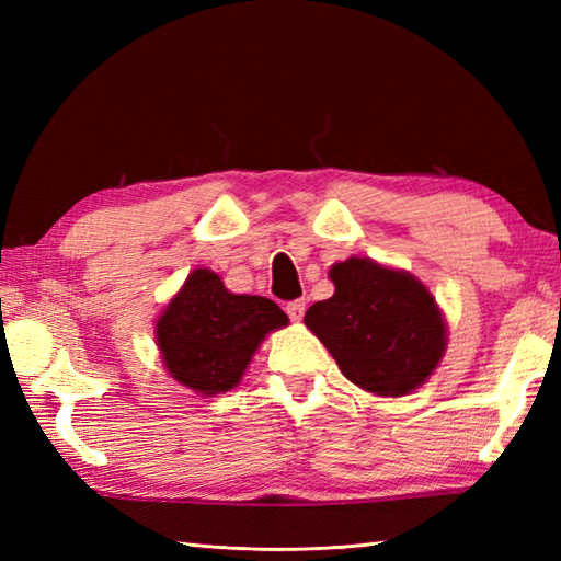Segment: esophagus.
I'll list each match as a JSON object with an SVG mask.
<instances>
[{
    "label": "esophagus",
    "instance_id": "obj_1",
    "mask_svg": "<svg viewBox=\"0 0 561 561\" xmlns=\"http://www.w3.org/2000/svg\"><path fill=\"white\" fill-rule=\"evenodd\" d=\"M304 311H306V301L304 299H296V301L287 304V313H289L291 320H301Z\"/></svg>",
    "mask_w": 561,
    "mask_h": 561
}]
</instances>
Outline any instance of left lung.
I'll return each mask as SVG.
<instances>
[{
    "instance_id": "1",
    "label": "left lung",
    "mask_w": 561,
    "mask_h": 561,
    "mask_svg": "<svg viewBox=\"0 0 561 561\" xmlns=\"http://www.w3.org/2000/svg\"><path fill=\"white\" fill-rule=\"evenodd\" d=\"M330 277L335 294L308 308L304 323L340 371L376 396L422 386L446 350L444 318L424 284L368 257L337 262Z\"/></svg>"
}]
</instances>
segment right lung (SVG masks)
I'll return each instance as SVG.
<instances>
[{
	"mask_svg": "<svg viewBox=\"0 0 561 561\" xmlns=\"http://www.w3.org/2000/svg\"><path fill=\"white\" fill-rule=\"evenodd\" d=\"M289 318L265 296L226 291L219 274L195 270L157 323L171 376L202 396L231 390L270 330Z\"/></svg>",
	"mask_w": 561,
	"mask_h": 561,
	"instance_id": "obj_1",
	"label": "right lung"
}]
</instances>
